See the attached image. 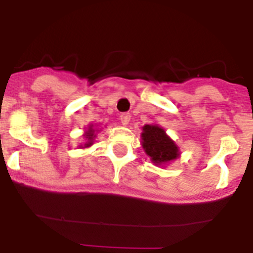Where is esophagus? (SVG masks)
Returning <instances> with one entry per match:
<instances>
[{
  "label": "esophagus",
  "mask_w": 253,
  "mask_h": 253,
  "mask_svg": "<svg viewBox=\"0 0 253 253\" xmlns=\"http://www.w3.org/2000/svg\"><path fill=\"white\" fill-rule=\"evenodd\" d=\"M120 120H121L122 125H128L129 120H131V115L129 113H121V116H120Z\"/></svg>",
  "instance_id": "1"
}]
</instances>
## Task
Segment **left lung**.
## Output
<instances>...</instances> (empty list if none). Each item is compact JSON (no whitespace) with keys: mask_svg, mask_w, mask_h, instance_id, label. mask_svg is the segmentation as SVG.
Returning a JSON list of instances; mask_svg holds the SVG:
<instances>
[{"mask_svg":"<svg viewBox=\"0 0 253 253\" xmlns=\"http://www.w3.org/2000/svg\"><path fill=\"white\" fill-rule=\"evenodd\" d=\"M141 143L146 155L156 166H166L181 155L176 142L159 125H145L142 127Z\"/></svg>","mask_w":253,"mask_h":253,"instance_id":"left-lung-1","label":"left lung"}]
</instances>
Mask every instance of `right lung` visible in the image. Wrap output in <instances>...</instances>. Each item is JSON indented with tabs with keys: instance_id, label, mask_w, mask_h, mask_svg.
<instances>
[{
	"instance_id": "obj_1",
	"label": "right lung",
	"mask_w": 253,
	"mask_h": 253,
	"mask_svg": "<svg viewBox=\"0 0 253 253\" xmlns=\"http://www.w3.org/2000/svg\"><path fill=\"white\" fill-rule=\"evenodd\" d=\"M98 131H100V129L94 128L93 125H89L88 128H87L84 133L86 142H84V145H80V148H87V147H89V146L93 145V140L96 138V132H98Z\"/></svg>"
}]
</instances>
